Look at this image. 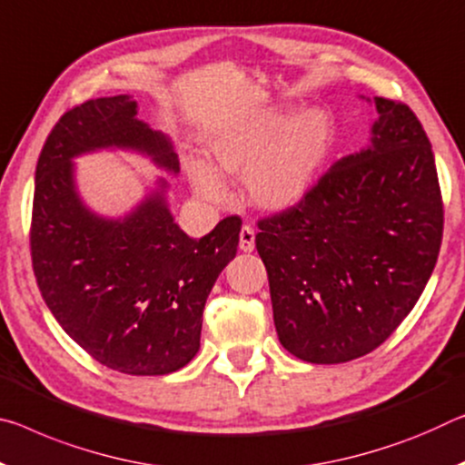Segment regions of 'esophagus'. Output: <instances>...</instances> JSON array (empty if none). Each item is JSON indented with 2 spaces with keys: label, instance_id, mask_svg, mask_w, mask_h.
Masks as SVG:
<instances>
[{
  "label": "esophagus",
  "instance_id": "obj_1",
  "mask_svg": "<svg viewBox=\"0 0 465 465\" xmlns=\"http://www.w3.org/2000/svg\"><path fill=\"white\" fill-rule=\"evenodd\" d=\"M254 227L252 225H244L240 232V250L242 252H252L254 250Z\"/></svg>",
  "mask_w": 465,
  "mask_h": 465
}]
</instances>
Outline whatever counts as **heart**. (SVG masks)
Listing matches in <instances>:
<instances>
[{"label":"heart","mask_w":465,"mask_h":465,"mask_svg":"<svg viewBox=\"0 0 465 465\" xmlns=\"http://www.w3.org/2000/svg\"><path fill=\"white\" fill-rule=\"evenodd\" d=\"M333 120L322 109L293 115L271 107L242 117L211 140L209 157L221 173L244 175L250 201L261 209L283 211L304 201L331 157ZM188 175L206 201H221L225 183L201 159H188Z\"/></svg>","instance_id":"heart-1"}]
</instances>
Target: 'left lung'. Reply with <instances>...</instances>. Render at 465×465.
<instances>
[{
	"label": "left lung",
	"mask_w": 465,
	"mask_h": 465,
	"mask_svg": "<svg viewBox=\"0 0 465 465\" xmlns=\"http://www.w3.org/2000/svg\"><path fill=\"white\" fill-rule=\"evenodd\" d=\"M374 105L371 144L333 163L304 201L259 221L279 341L311 364L377 350L439 259L443 198L430 140L405 103Z\"/></svg>",
	"instance_id": "left-lung-1"
}]
</instances>
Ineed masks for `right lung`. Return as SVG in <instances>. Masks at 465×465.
<instances>
[{
  "label": "right lung",
  "mask_w": 465,
  "mask_h": 465,
  "mask_svg": "<svg viewBox=\"0 0 465 465\" xmlns=\"http://www.w3.org/2000/svg\"><path fill=\"white\" fill-rule=\"evenodd\" d=\"M136 114V101L117 94L60 117L36 161L31 256L43 300L80 348L112 371L157 377L201 348L206 298L238 252L242 219L190 238L169 213L165 180L124 219L88 209L74 183L78 154L130 149L180 172L172 140Z\"/></svg>",
  "instance_id": "right-lung-1"
}]
</instances>
